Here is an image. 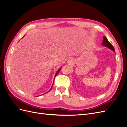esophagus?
<instances>
[{
  "mask_svg": "<svg viewBox=\"0 0 127 127\" xmlns=\"http://www.w3.org/2000/svg\"><path fill=\"white\" fill-rule=\"evenodd\" d=\"M73 63H74V60H72V59H69V60L67 61V64H72Z\"/></svg>",
  "mask_w": 127,
  "mask_h": 127,
  "instance_id": "obj_1",
  "label": "esophagus"
}]
</instances>
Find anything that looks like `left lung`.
<instances>
[{"mask_svg":"<svg viewBox=\"0 0 127 127\" xmlns=\"http://www.w3.org/2000/svg\"><path fill=\"white\" fill-rule=\"evenodd\" d=\"M102 45L104 46H105V47L109 48L110 49L112 50L113 51H114L115 52V50L114 49V47H113V45L111 44L109 41L107 40V38L105 36H103V42H102Z\"/></svg>","mask_w":127,"mask_h":127,"instance_id":"obj_1","label":"left lung"}]
</instances>
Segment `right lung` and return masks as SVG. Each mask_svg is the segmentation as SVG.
Instances as JSON below:
<instances>
[{"label": "right lung", "instance_id": "1", "mask_svg": "<svg viewBox=\"0 0 127 127\" xmlns=\"http://www.w3.org/2000/svg\"><path fill=\"white\" fill-rule=\"evenodd\" d=\"M24 36H23V37H24ZM60 69H61V68H60V69H59L58 70V71H57V72H56V75H55V77H56V76L57 75V74H58V72H59L60 71ZM54 80H55V79H54ZM53 83H54V82H53ZM52 86H53V85H52ZM51 89H50V90H49V91L48 92H49L50 91V90H51Z\"/></svg>", "mask_w": 127, "mask_h": 127}]
</instances>
